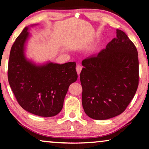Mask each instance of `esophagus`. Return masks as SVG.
Instances as JSON below:
<instances>
[{
  "mask_svg": "<svg viewBox=\"0 0 149 149\" xmlns=\"http://www.w3.org/2000/svg\"><path fill=\"white\" fill-rule=\"evenodd\" d=\"M81 69H82V66H81V65H77L76 66V72L77 74H78V75L80 74Z\"/></svg>",
  "mask_w": 149,
  "mask_h": 149,
  "instance_id": "obj_1",
  "label": "esophagus"
}]
</instances>
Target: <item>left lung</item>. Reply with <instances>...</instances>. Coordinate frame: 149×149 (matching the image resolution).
<instances>
[{"label": "left lung", "mask_w": 149, "mask_h": 149, "mask_svg": "<svg viewBox=\"0 0 149 149\" xmlns=\"http://www.w3.org/2000/svg\"><path fill=\"white\" fill-rule=\"evenodd\" d=\"M81 64V101L86 114L104 120L122 113L135 95L139 79L137 49L125 33L117 30V37L105 49Z\"/></svg>", "instance_id": "8db88e82"}]
</instances>
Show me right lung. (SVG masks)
<instances>
[{
  "mask_svg": "<svg viewBox=\"0 0 149 149\" xmlns=\"http://www.w3.org/2000/svg\"><path fill=\"white\" fill-rule=\"evenodd\" d=\"M31 25L17 38L10 52L8 79L18 103L24 110L40 117H53L61 111L71 84L77 79L75 63L36 64L26 56Z\"/></svg>",
  "mask_w": 149,
  "mask_h": 149,
  "instance_id": "right-lung-1",
  "label": "right lung"
}]
</instances>
